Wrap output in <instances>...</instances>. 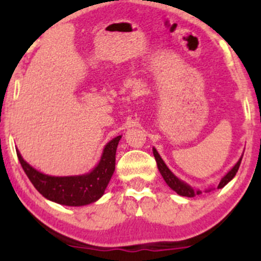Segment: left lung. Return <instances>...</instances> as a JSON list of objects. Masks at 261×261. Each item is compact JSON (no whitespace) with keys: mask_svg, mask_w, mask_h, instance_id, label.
Returning a JSON list of instances; mask_svg holds the SVG:
<instances>
[{"mask_svg":"<svg viewBox=\"0 0 261 261\" xmlns=\"http://www.w3.org/2000/svg\"><path fill=\"white\" fill-rule=\"evenodd\" d=\"M153 155L155 158V162H157V167H158V169H160V173L162 174V176H163L164 181L167 182V185H168V187L172 189V190H174L176 194H179V195L187 196V197H194L195 195H200V194H201V191H200V190H194V189L191 188L190 185H188L187 182H184L182 180H180V179L176 178V176L173 174L172 172H170V169L168 168V167L166 166V163H164L163 160H162L161 155L158 154L157 149H155V148H153ZM242 158H243V155L239 158V161L237 162L236 166L233 167V168L230 169L229 172L227 173V174L224 175L222 179H221V181H220V184H218L217 189L223 188L224 185L228 184V182L232 180L233 178H234V175L237 174V172H238V169H239V166H241ZM210 190H211V189L206 190V193H207V191H210Z\"/></svg>","mask_w":261,"mask_h":261,"instance_id":"obj_1","label":"left lung"}]
</instances>
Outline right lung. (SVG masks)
Returning <instances> with one entry per match:
<instances>
[{"mask_svg":"<svg viewBox=\"0 0 261 261\" xmlns=\"http://www.w3.org/2000/svg\"><path fill=\"white\" fill-rule=\"evenodd\" d=\"M121 136L107 143L99 163L92 172L83 175L51 176L38 172L23 160L17 149L18 160L34 188L47 200L66 206H85L103 196L115 170V153Z\"/></svg>","mask_w":261,"mask_h":261,"instance_id":"obj_1","label":"right lung"}]
</instances>
